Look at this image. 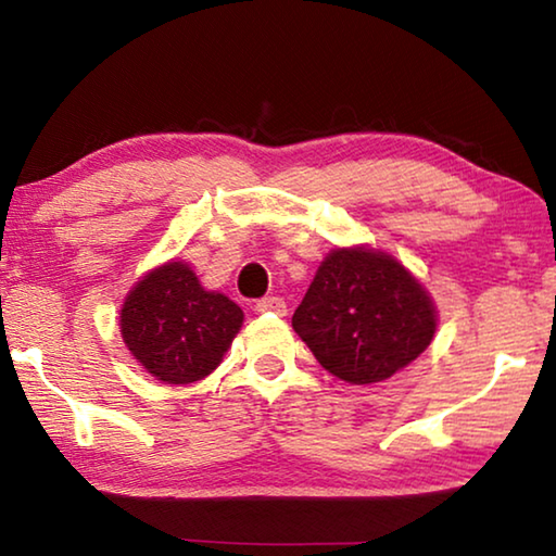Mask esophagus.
I'll list each match as a JSON object with an SVG mask.
<instances>
[{"label": "esophagus", "instance_id": "1", "mask_svg": "<svg viewBox=\"0 0 556 556\" xmlns=\"http://www.w3.org/2000/svg\"><path fill=\"white\" fill-rule=\"evenodd\" d=\"M255 312H260V314H285L287 312V304H285V299H279V296H262V299H257L255 301Z\"/></svg>", "mask_w": 556, "mask_h": 556}]
</instances>
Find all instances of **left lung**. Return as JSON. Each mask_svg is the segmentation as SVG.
Instances as JSON below:
<instances>
[{
	"mask_svg": "<svg viewBox=\"0 0 556 556\" xmlns=\"http://www.w3.org/2000/svg\"><path fill=\"white\" fill-rule=\"evenodd\" d=\"M324 368L353 384L392 378L425 353L437 312L397 260L368 248L333 250L291 316Z\"/></svg>",
	"mask_w": 556,
	"mask_h": 556,
	"instance_id": "obj_1",
	"label": "left lung"
}]
</instances>
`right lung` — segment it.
<instances>
[{"label":"right lung","mask_w":556,"mask_h":556,"mask_svg":"<svg viewBox=\"0 0 556 556\" xmlns=\"http://www.w3.org/2000/svg\"><path fill=\"white\" fill-rule=\"evenodd\" d=\"M119 326L122 341L154 378L188 384L218 368L240 331L242 308L205 291L188 265L168 262L129 291Z\"/></svg>","instance_id":"right-lung-1"}]
</instances>
